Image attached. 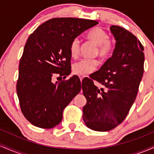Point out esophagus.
I'll use <instances>...</instances> for the list:
<instances>
[{
  "mask_svg": "<svg viewBox=\"0 0 154 154\" xmlns=\"http://www.w3.org/2000/svg\"><path fill=\"white\" fill-rule=\"evenodd\" d=\"M79 79H80V81H82V79H83V77H81V76H80V77H79Z\"/></svg>",
  "mask_w": 154,
  "mask_h": 154,
  "instance_id": "34e87169",
  "label": "esophagus"
}]
</instances>
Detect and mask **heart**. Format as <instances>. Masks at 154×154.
<instances>
[{"mask_svg": "<svg viewBox=\"0 0 154 154\" xmlns=\"http://www.w3.org/2000/svg\"><path fill=\"white\" fill-rule=\"evenodd\" d=\"M88 40L94 43L98 46L97 54L101 58L107 57L113 49V43L109 38V35L100 27H95L87 34ZM79 41L77 38L74 39L70 43L69 53L72 58H76L79 52ZM98 61L96 60L82 59L73 65V72L80 76H86L92 73L96 68Z\"/></svg>", "mask_w": 154, "mask_h": 154, "instance_id": "b5f03b06", "label": "heart"}]
</instances>
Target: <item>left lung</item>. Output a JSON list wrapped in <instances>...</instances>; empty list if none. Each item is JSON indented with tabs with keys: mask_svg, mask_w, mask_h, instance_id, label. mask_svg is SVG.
<instances>
[{
	"mask_svg": "<svg viewBox=\"0 0 154 154\" xmlns=\"http://www.w3.org/2000/svg\"><path fill=\"white\" fill-rule=\"evenodd\" d=\"M110 30L116 40L112 56L82 88L87 99L83 120L88 128L99 132L113 130L124 121L137 96L144 71V48L137 38L119 26H111ZM93 79L104 88L95 86Z\"/></svg>",
	"mask_w": 154,
	"mask_h": 154,
	"instance_id": "1",
	"label": "left lung"
}]
</instances>
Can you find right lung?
I'll return each instance as SVG.
<instances>
[{"mask_svg": "<svg viewBox=\"0 0 154 154\" xmlns=\"http://www.w3.org/2000/svg\"><path fill=\"white\" fill-rule=\"evenodd\" d=\"M98 22L77 18H54L29 35L19 66L17 84L21 110L32 125L51 129L61 122L63 109L81 91L78 77L52 82L55 75H70V43Z\"/></svg>", "mask_w": 154, "mask_h": 154, "instance_id": "add662e5", "label": "right lung"}]
</instances>
